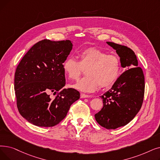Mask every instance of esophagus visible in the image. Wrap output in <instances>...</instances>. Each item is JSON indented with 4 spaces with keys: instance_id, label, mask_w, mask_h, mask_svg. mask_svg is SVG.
Segmentation results:
<instances>
[{
    "instance_id": "esophagus-1",
    "label": "esophagus",
    "mask_w": 160,
    "mask_h": 160,
    "mask_svg": "<svg viewBox=\"0 0 160 160\" xmlns=\"http://www.w3.org/2000/svg\"><path fill=\"white\" fill-rule=\"evenodd\" d=\"M91 95H86L84 93H81L80 94V98L84 99V98H88V97H90Z\"/></svg>"
}]
</instances>
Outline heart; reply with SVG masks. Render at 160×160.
I'll use <instances>...</instances> for the list:
<instances>
[{"label":"heart","instance_id":"obj_1","mask_svg":"<svg viewBox=\"0 0 160 160\" xmlns=\"http://www.w3.org/2000/svg\"><path fill=\"white\" fill-rule=\"evenodd\" d=\"M79 61L72 58L67 59L63 69L67 77L76 80L86 69V77L79 80L72 88L83 92H93L99 86L107 88L112 85L119 76L120 63L112 55H107L103 50L89 47L82 50Z\"/></svg>","mask_w":160,"mask_h":160}]
</instances>
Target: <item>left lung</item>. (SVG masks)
<instances>
[{
  "label": "left lung",
  "mask_w": 160,
  "mask_h": 160,
  "mask_svg": "<svg viewBox=\"0 0 160 160\" xmlns=\"http://www.w3.org/2000/svg\"><path fill=\"white\" fill-rule=\"evenodd\" d=\"M107 43L118 55L121 67L128 70L120 76L108 92L100 96L103 107L95 118L102 127L115 129L129 123L140 110L144 93V76L133 50L111 42Z\"/></svg>",
  "instance_id": "1"
}]
</instances>
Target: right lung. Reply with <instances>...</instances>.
I'll return each instance as SVG.
<instances>
[{"label":"right lung","instance_id":"obj_1","mask_svg":"<svg viewBox=\"0 0 160 160\" xmlns=\"http://www.w3.org/2000/svg\"><path fill=\"white\" fill-rule=\"evenodd\" d=\"M72 48L71 40H42L32 46L17 67V107L20 114L34 126H56L80 98L77 90L63 88V65ZM51 92L57 94L55 98L50 97Z\"/></svg>","mask_w":160,"mask_h":160}]
</instances>
